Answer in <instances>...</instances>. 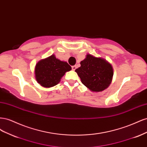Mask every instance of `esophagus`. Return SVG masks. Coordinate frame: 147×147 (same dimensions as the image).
<instances>
[{
  "label": "esophagus",
  "instance_id": "1",
  "mask_svg": "<svg viewBox=\"0 0 147 147\" xmlns=\"http://www.w3.org/2000/svg\"><path fill=\"white\" fill-rule=\"evenodd\" d=\"M76 69H77V66H76V65H73V66H72V69L73 70H75Z\"/></svg>",
  "mask_w": 147,
  "mask_h": 147
}]
</instances>
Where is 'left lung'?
Returning a JSON list of instances; mask_svg holds the SVG:
<instances>
[{
    "mask_svg": "<svg viewBox=\"0 0 147 147\" xmlns=\"http://www.w3.org/2000/svg\"><path fill=\"white\" fill-rule=\"evenodd\" d=\"M80 64L75 72L82 83L91 91L100 92L109 86L112 80L113 70L108 61L88 54Z\"/></svg>",
    "mask_w": 147,
    "mask_h": 147,
    "instance_id": "left-lung-1",
    "label": "left lung"
}]
</instances>
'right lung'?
Masks as SVG:
<instances>
[{
    "label": "right lung",
    "instance_id": "add662e5",
    "mask_svg": "<svg viewBox=\"0 0 147 147\" xmlns=\"http://www.w3.org/2000/svg\"><path fill=\"white\" fill-rule=\"evenodd\" d=\"M71 69L72 67L67 62L61 61L52 55L37 63L35 77L42 86L51 88L58 84L65 72Z\"/></svg>",
    "mask_w": 147,
    "mask_h": 147
}]
</instances>
